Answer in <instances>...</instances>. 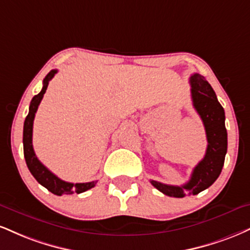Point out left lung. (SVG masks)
I'll use <instances>...</instances> for the list:
<instances>
[{"label":"left lung","mask_w":250,"mask_h":250,"mask_svg":"<svg viewBox=\"0 0 250 250\" xmlns=\"http://www.w3.org/2000/svg\"><path fill=\"white\" fill-rule=\"evenodd\" d=\"M193 107L203 120L207 137L205 157L195 165L191 178L182 186L167 185L151 180L162 193L173 198L195 195L206 190L220 176L227 152V130L225 127V110L216 99L213 88L205 78L194 73L190 78Z\"/></svg>","instance_id":"1"}]
</instances>
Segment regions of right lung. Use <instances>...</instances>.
<instances>
[{
  "instance_id": "right-lung-1",
  "label": "right lung",
  "mask_w": 250,
  "mask_h": 250,
  "mask_svg": "<svg viewBox=\"0 0 250 250\" xmlns=\"http://www.w3.org/2000/svg\"><path fill=\"white\" fill-rule=\"evenodd\" d=\"M57 73V70H52L49 72L46 77L43 80V88L32 98L31 102H30L29 107V114L25 117L23 127V150H24V158H25L26 165L28 169L30 170L32 176L35 177L36 180L41 185H43L45 188H47L50 192H52L56 195H62V194H73V193H83L89 188H94L98 180H93V182L88 183H67L62 180L56 174H53L51 171L44 167L41 163V161L37 158L34 146H32V127H34V120L35 114L37 112L39 104H41L42 99L46 92L47 85H49L50 80L55 77Z\"/></svg>"
}]
</instances>
